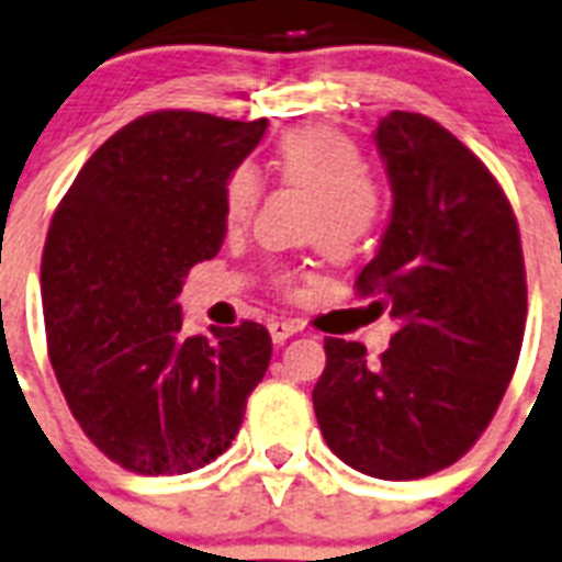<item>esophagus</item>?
Here are the masks:
<instances>
[{"mask_svg": "<svg viewBox=\"0 0 562 562\" xmlns=\"http://www.w3.org/2000/svg\"><path fill=\"white\" fill-rule=\"evenodd\" d=\"M300 331L294 323H289V319H271L268 323V334H271L273 342H285L289 337H294V334Z\"/></svg>", "mask_w": 562, "mask_h": 562, "instance_id": "obj_1", "label": "esophagus"}]
</instances>
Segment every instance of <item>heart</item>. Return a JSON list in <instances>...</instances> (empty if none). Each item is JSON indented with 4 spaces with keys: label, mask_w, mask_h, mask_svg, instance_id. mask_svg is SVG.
<instances>
[{
    "label": "heart",
    "mask_w": 562,
    "mask_h": 562,
    "mask_svg": "<svg viewBox=\"0 0 562 562\" xmlns=\"http://www.w3.org/2000/svg\"><path fill=\"white\" fill-rule=\"evenodd\" d=\"M273 165L285 182L314 196L311 234L331 259H351L369 245L383 220V200L369 179L360 148L325 125H296L280 136ZM259 196V177L251 165H237L223 188L228 223H243Z\"/></svg>",
    "instance_id": "b5f03b06"
}]
</instances>
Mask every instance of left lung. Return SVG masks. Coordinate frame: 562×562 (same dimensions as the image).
Here are the masks:
<instances>
[{
	"label": "left lung",
	"instance_id": "left-lung-1",
	"mask_svg": "<svg viewBox=\"0 0 562 562\" xmlns=\"http://www.w3.org/2000/svg\"><path fill=\"white\" fill-rule=\"evenodd\" d=\"M391 179V223L353 289L391 311L376 360L325 339L314 412L328 449L380 480L449 469L506 394L526 331V266L512 202L451 131L391 111L374 134Z\"/></svg>",
	"mask_w": 562,
	"mask_h": 562
}]
</instances>
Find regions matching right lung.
I'll use <instances>...</instances> for the list:
<instances>
[{"mask_svg":"<svg viewBox=\"0 0 562 562\" xmlns=\"http://www.w3.org/2000/svg\"><path fill=\"white\" fill-rule=\"evenodd\" d=\"M268 122L154 111L93 150L50 220L42 311L70 414L108 460L173 477L216 460L266 376L245 319L186 337L177 296L225 239L223 188Z\"/></svg>","mask_w":562,"mask_h":562,"instance_id":"obj_1","label":"right lung"}]
</instances>
